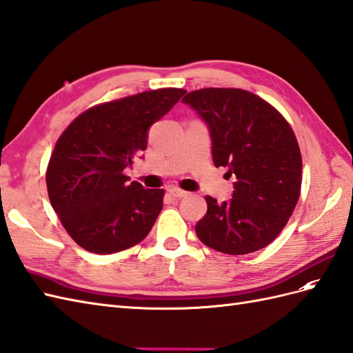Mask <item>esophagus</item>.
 Segmentation results:
<instances>
[{
  "mask_svg": "<svg viewBox=\"0 0 353 353\" xmlns=\"http://www.w3.org/2000/svg\"><path fill=\"white\" fill-rule=\"evenodd\" d=\"M168 192L173 195V196H176V198H183V196L189 195V192L183 191V189H180V188H170Z\"/></svg>",
  "mask_w": 353,
  "mask_h": 353,
  "instance_id": "1",
  "label": "esophagus"
}]
</instances>
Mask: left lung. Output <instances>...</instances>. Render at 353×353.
Wrapping results in <instances>:
<instances>
[{"label": "left lung", "mask_w": 353, "mask_h": 353, "mask_svg": "<svg viewBox=\"0 0 353 353\" xmlns=\"http://www.w3.org/2000/svg\"><path fill=\"white\" fill-rule=\"evenodd\" d=\"M182 101L209 125L214 165L237 179L231 201L205 196L198 239L227 255L264 249L285 228L301 192L303 159L291 125L245 89L204 88Z\"/></svg>", "instance_id": "1"}]
</instances>
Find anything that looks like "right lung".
<instances>
[{
    "label": "right lung",
    "mask_w": 353,
    "mask_h": 353,
    "mask_svg": "<svg viewBox=\"0 0 353 353\" xmlns=\"http://www.w3.org/2000/svg\"><path fill=\"white\" fill-rule=\"evenodd\" d=\"M186 90L162 88L97 104L59 135L46 185L53 210L80 248L116 254L148 236L164 204V189L128 182L123 170L146 149L148 130Z\"/></svg>",
    "instance_id": "right-lung-1"
}]
</instances>
